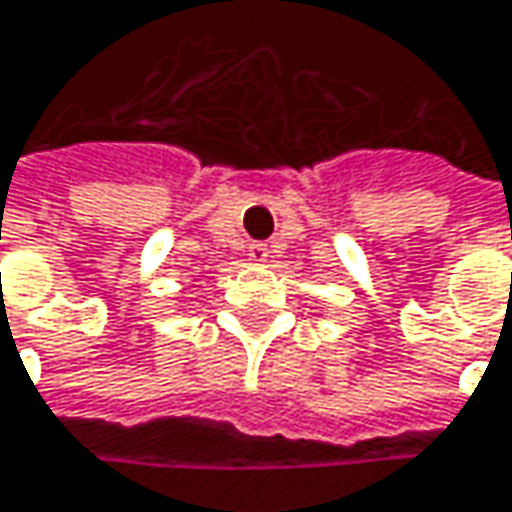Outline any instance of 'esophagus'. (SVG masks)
Listing matches in <instances>:
<instances>
[{
  "label": "esophagus",
  "mask_w": 512,
  "mask_h": 512,
  "mask_svg": "<svg viewBox=\"0 0 512 512\" xmlns=\"http://www.w3.org/2000/svg\"><path fill=\"white\" fill-rule=\"evenodd\" d=\"M266 257H269V246L266 243H252L249 246V260L252 263H266Z\"/></svg>",
  "instance_id": "obj_1"
}]
</instances>
